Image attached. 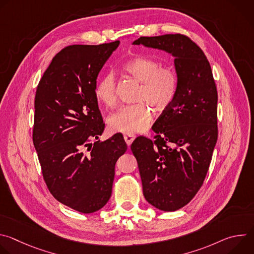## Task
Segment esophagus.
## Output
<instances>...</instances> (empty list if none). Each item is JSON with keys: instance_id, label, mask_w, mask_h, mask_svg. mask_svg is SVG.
Masks as SVG:
<instances>
[{"instance_id": "34e87169", "label": "esophagus", "mask_w": 254, "mask_h": 254, "mask_svg": "<svg viewBox=\"0 0 254 254\" xmlns=\"http://www.w3.org/2000/svg\"><path fill=\"white\" fill-rule=\"evenodd\" d=\"M124 137H125V140H126L127 146H130L131 142H132L133 139L135 138V135H134L133 133H125V134H124Z\"/></svg>"}]
</instances>
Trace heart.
Wrapping results in <instances>:
<instances>
[{"label":"heart","instance_id":"obj_1","mask_svg":"<svg viewBox=\"0 0 254 254\" xmlns=\"http://www.w3.org/2000/svg\"><path fill=\"white\" fill-rule=\"evenodd\" d=\"M125 73L139 82L135 93L136 103L122 106L108 118V126L115 131L137 132L146 129L153 120L152 106L164 112L176 97L179 78L171 67H161V63L151 57L135 56L123 65ZM96 98L106 107H114L118 101V83L113 73L101 76L94 89Z\"/></svg>","mask_w":254,"mask_h":254}]
</instances>
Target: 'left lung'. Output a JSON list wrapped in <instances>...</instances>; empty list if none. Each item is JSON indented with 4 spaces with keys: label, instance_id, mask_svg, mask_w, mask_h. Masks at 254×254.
<instances>
[{
    "label": "left lung",
    "instance_id": "1",
    "mask_svg": "<svg viewBox=\"0 0 254 254\" xmlns=\"http://www.w3.org/2000/svg\"><path fill=\"white\" fill-rule=\"evenodd\" d=\"M132 44L175 57L176 97L154 124V139L137 136L130 150L144 198L162 211H176L195 197L209 170L218 137L215 80L204 52L186 35L139 37Z\"/></svg>",
    "mask_w": 254,
    "mask_h": 254
}]
</instances>
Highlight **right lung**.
<instances>
[{
  "instance_id": "right-lung-1",
  "label": "right lung",
  "mask_w": 254,
  "mask_h": 254,
  "mask_svg": "<svg viewBox=\"0 0 254 254\" xmlns=\"http://www.w3.org/2000/svg\"><path fill=\"white\" fill-rule=\"evenodd\" d=\"M119 45L63 48L36 89L33 142L44 181L56 200L84 214L110 200L116 163L127 149L122 133L97 140L104 123L94 93L96 78Z\"/></svg>"
}]
</instances>
